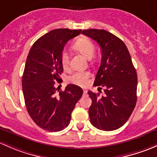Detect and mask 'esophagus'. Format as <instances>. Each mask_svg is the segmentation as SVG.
<instances>
[{
  "instance_id": "1",
  "label": "esophagus",
  "mask_w": 157,
  "mask_h": 157,
  "mask_svg": "<svg viewBox=\"0 0 157 157\" xmlns=\"http://www.w3.org/2000/svg\"><path fill=\"white\" fill-rule=\"evenodd\" d=\"M87 92H88V91H87V90H85V89H84L83 90V94H87Z\"/></svg>"
}]
</instances>
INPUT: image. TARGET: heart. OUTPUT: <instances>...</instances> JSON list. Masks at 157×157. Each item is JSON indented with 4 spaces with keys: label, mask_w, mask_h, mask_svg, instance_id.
I'll use <instances>...</instances> for the list:
<instances>
[{
    "label": "heart",
    "mask_w": 157,
    "mask_h": 157,
    "mask_svg": "<svg viewBox=\"0 0 157 157\" xmlns=\"http://www.w3.org/2000/svg\"><path fill=\"white\" fill-rule=\"evenodd\" d=\"M73 48L81 53L88 59H90L94 53L95 46L94 43L86 37L79 38L73 44ZM61 64L64 69H68L69 67V56L67 52H63L61 55ZM91 73L88 71H78L75 72L69 77V82L78 86H87L89 83V79Z\"/></svg>",
    "instance_id": "heart-1"
}]
</instances>
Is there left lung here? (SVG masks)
Returning <instances> with one entry per match:
<instances>
[{"label": "left lung", "instance_id": "1", "mask_svg": "<svg viewBox=\"0 0 157 157\" xmlns=\"http://www.w3.org/2000/svg\"><path fill=\"white\" fill-rule=\"evenodd\" d=\"M82 33L98 42L102 53L94 85L104 88V94L88 92L92 100L88 110L90 122L100 130H116L127 122L136 105V70L120 38L104 29H90Z\"/></svg>", "mask_w": 157, "mask_h": 157}]
</instances>
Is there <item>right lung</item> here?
<instances>
[{
	"instance_id": "1",
	"label": "right lung",
	"mask_w": 157,
	"mask_h": 157,
	"mask_svg": "<svg viewBox=\"0 0 157 157\" xmlns=\"http://www.w3.org/2000/svg\"><path fill=\"white\" fill-rule=\"evenodd\" d=\"M82 30L54 29L38 38L30 49L22 79L25 106L30 117L42 129L51 132L69 125L71 113L82 98L80 87L69 84L65 90L54 86L63 72L61 55L66 44Z\"/></svg>"
}]
</instances>
